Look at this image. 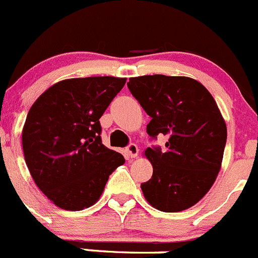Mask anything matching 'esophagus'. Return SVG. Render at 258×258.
I'll use <instances>...</instances> for the list:
<instances>
[{
  "label": "esophagus",
  "mask_w": 258,
  "mask_h": 258,
  "mask_svg": "<svg viewBox=\"0 0 258 258\" xmlns=\"http://www.w3.org/2000/svg\"><path fill=\"white\" fill-rule=\"evenodd\" d=\"M126 152L130 158H136L139 154V146L136 145V144H130V145L127 146Z\"/></svg>",
  "instance_id": "obj_1"
}]
</instances>
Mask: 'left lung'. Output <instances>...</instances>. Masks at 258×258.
I'll use <instances>...</instances> for the list:
<instances>
[{
  "mask_svg": "<svg viewBox=\"0 0 258 258\" xmlns=\"http://www.w3.org/2000/svg\"><path fill=\"white\" fill-rule=\"evenodd\" d=\"M127 86L152 118L146 126L150 138L167 136L166 150H145L153 176L141 184L144 197L163 212L192 207L213 185L224 157L226 124L215 99L189 77L141 76Z\"/></svg>",
  "mask_w": 258,
  "mask_h": 258,
  "instance_id": "1",
  "label": "left lung"
}]
</instances>
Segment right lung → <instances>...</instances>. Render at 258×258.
I'll list each match as a JSON object with an SVG mask.
<instances>
[{"instance_id": "obj_1", "label": "right lung", "mask_w": 258, "mask_h": 258, "mask_svg": "<svg viewBox=\"0 0 258 258\" xmlns=\"http://www.w3.org/2000/svg\"><path fill=\"white\" fill-rule=\"evenodd\" d=\"M126 78L87 77L51 86L23 127L25 163L39 190L57 207L81 211L100 198L123 155L101 143L100 118Z\"/></svg>"}]
</instances>
